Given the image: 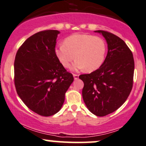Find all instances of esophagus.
<instances>
[{"label":"esophagus","instance_id":"34e87169","mask_svg":"<svg viewBox=\"0 0 146 146\" xmlns=\"http://www.w3.org/2000/svg\"><path fill=\"white\" fill-rule=\"evenodd\" d=\"M73 76H74V80H77L78 78V74H73Z\"/></svg>","mask_w":146,"mask_h":146}]
</instances>
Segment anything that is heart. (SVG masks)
<instances>
[{"label": "heart", "mask_w": 146, "mask_h": 146, "mask_svg": "<svg viewBox=\"0 0 146 146\" xmlns=\"http://www.w3.org/2000/svg\"><path fill=\"white\" fill-rule=\"evenodd\" d=\"M106 44L102 38L89 34H73L65 39L63 45L55 48V55L65 68H69L75 58L73 70L92 72L104 63Z\"/></svg>", "instance_id": "obj_1"}]
</instances>
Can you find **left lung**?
I'll return each instance as SVG.
<instances>
[{
    "mask_svg": "<svg viewBox=\"0 0 146 146\" xmlns=\"http://www.w3.org/2000/svg\"><path fill=\"white\" fill-rule=\"evenodd\" d=\"M101 34L108 44L104 63L90 74L80 75L84 83L82 96L87 108L94 115L104 117L121 107L128 97L133 85L135 61L125 42L112 33Z\"/></svg>",
    "mask_w": 146,
    "mask_h": 146,
    "instance_id": "1",
    "label": "left lung"
}]
</instances>
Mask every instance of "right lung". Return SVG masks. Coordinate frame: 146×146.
<instances>
[{"instance_id": "add662e5", "label": "right lung", "mask_w": 146, "mask_h": 146, "mask_svg": "<svg viewBox=\"0 0 146 146\" xmlns=\"http://www.w3.org/2000/svg\"><path fill=\"white\" fill-rule=\"evenodd\" d=\"M58 34L45 30L31 36L19 49L14 61L18 95L28 108L44 117L60 110L74 81L55 55Z\"/></svg>"}]
</instances>
